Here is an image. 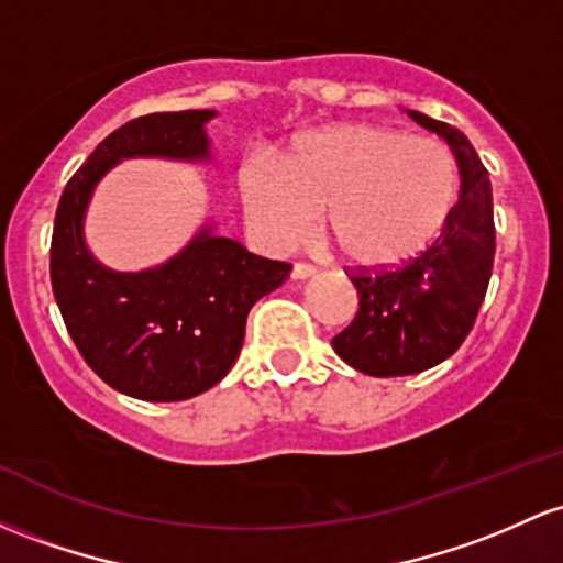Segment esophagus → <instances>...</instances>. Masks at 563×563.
<instances>
[{
    "label": "esophagus",
    "instance_id": "1",
    "mask_svg": "<svg viewBox=\"0 0 563 563\" xmlns=\"http://www.w3.org/2000/svg\"><path fill=\"white\" fill-rule=\"evenodd\" d=\"M314 272H318V267H312V264L296 262L294 269H291V277H294V280H307V277H312Z\"/></svg>",
    "mask_w": 563,
    "mask_h": 563
}]
</instances>
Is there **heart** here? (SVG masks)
Wrapping results in <instances>:
<instances>
[{
	"label": "heart",
	"instance_id": "1",
	"mask_svg": "<svg viewBox=\"0 0 563 563\" xmlns=\"http://www.w3.org/2000/svg\"><path fill=\"white\" fill-rule=\"evenodd\" d=\"M240 195L251 230L269 249L299 243L323 211V232L344 262L385 269L441 234L460 200V165L438 139L350 122L305 135L280 165L245 159Z\"/></svg>",
	"mask_w": 563,
	"mask_h": 563
}]
</instances>
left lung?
Masks as SVG:
<instances>
[{"label":"left lung","instance_id":"obj_1","mask_svg":"<svg viewBox=\"0 0 563 563\" xmlns=\"http://www.w3.org/2000/svg\"><path fill=\"white\" fill-rule=\"evenodd\" d=\"M409 117L452 146L462 189L452 219L422 253L398 267L350 272L357 312L331 344L372 376L419 374L452 357L478 318L494 264L489 170L465 133L422 111Z\"/></svg>","mask_w":563,"mask_h":563}]
</instances>
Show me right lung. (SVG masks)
I'll use <instances>...</instances> for the list:
<instances>
[{
	"label": "right lung",
	"mask_w": 563,
	"mask_h": 563,
	"mask_svg": "<svg viewBox=\"0 0 563 563\" xmlns=\"http://www.w3.org/2000/svg\"><path fill=\"white\" fill-rule=\"evenodd\" d=\"M211 109L157 111L107 135L66 184L55 211L51 280L85 363L114 390L141 400H187L221 382L238 361L245 320L283 286L288 262L249 253L206 227L168 264L111 272L85 249L92 187L125 157H208Z\"/></svg>",
	"instance_id": "add662e5"
}]
</instances>
